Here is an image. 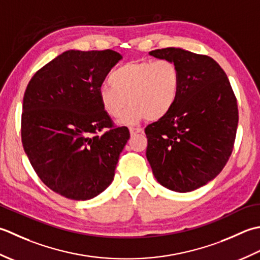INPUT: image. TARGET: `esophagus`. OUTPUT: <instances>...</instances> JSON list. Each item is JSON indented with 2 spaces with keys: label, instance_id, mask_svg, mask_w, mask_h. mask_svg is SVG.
<instances>
[{
  "label": "esophagus",
  "instance_id": "34e87169",
  "mask_svg": "<svg viewBox=\"0 0 260 260\" xmlns=\"http://www.w3.org/2000/svg\"><path fill=\"white\" fill-rule=\"evenodd\" d=\"M141 132H144L141 128H130V134L132 135H136V134H141Z\"/></svg>",
  "mask_w": 260,
  "mask_h": 260
}]
</instances>
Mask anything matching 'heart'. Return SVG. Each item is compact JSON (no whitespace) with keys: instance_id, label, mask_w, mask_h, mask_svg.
I'll use <instances>...</instances> for the list:
<instances>
[{"instance_id":"b5f03b06","label":"heart","mask_w":260,"mask_h":260,"mask_svg":"<svg viewBox=\"0 0 260 260\" xmlns=\"http://www.w3.org/2000/svg\"><path fill=\"white\" fill-rule=\"evenodd\" d=\"M111 85L100 88V103L111 118L122 114L124 123L142 119L156 121L166 116L176 103L181 89V73L169 59L126 62L110 76Z\"/></svg>"}]
</instances>
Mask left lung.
<instances>
[{"label": "left lung", "instance_id": "obj_1", "mask_svg": "<svg viewBox=\"0 0 260 260\" xmlns=\"http://www.w3.org/2000/svg\"><path fill=\"white\" fill-rule=\"evenodd\" d=\"M149 55L176 63L181 89L171 112L146 126L147 159L162 186L190 192L218 176L229 160L239 121L236 95L209 56L173 47Z\"/></svg>", "mask_w": 260, "mask_h": 260}]
</instances>
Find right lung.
Returning a JSON list of instances; mask_svg holds the SVG:
<instances>
[{
  "instance_id": "add662e5",
  "label": "right lung",
  "mask_w": 260,
  "mask_h": 260,
  "mask_svg": "<svg viewBox=\"0 0 260 260\" xmlns=\"http://www.w3.org/2000/svg\"><path fill=\"white\" fill-rule=\"evenodd\" d=\"M122 56L114 50H68L41 67L26 86L21 139L45 185L85 201L112 183L130 132L104 112L99 92Z\"/></svg>"
}]
</instances>
